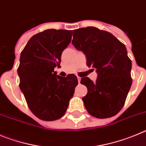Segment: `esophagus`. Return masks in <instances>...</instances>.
<instances>
[{"label":"esophagus","instance_id":"esophagus-1","mask_svg":"<svg viewBox=\"0 0 146 146\" xmlns=\"http://www.w3.org/2000/svg\"><path fill=\"white\" fill-rule=\"evenodd\" d=\"M81 78H80V77H78V83H80V81H81Z\"/></svg>","mask_w":146,"mask_h":146}]
</instances>
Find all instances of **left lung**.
Segmentation results:
<instances>
[{"label": "left lung", "mask_w": 146, "mask_h": 146, "mask_svg": "<svg viewBox=\"0 0 146 146\" xmlns=\"http://www.w3.org/2000/svg\"><path fill=\"white\" fill-rule=\"evenodd\" d=\"M73 37V45L98 73L95 82L88 77L81 80L88 90L82 98L85 108L94 117H112L124 106L132 86V62L126 46L111 33L94 27L75 30Z\"/></svg>", "instance_id": "obj_1"}]
</instances>
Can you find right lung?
I'll return each instance as SVG.
<instances>
[{
    "mask_svg": "<svg viewBox=\"0 0 146 146\" xmlns=\"http://www.w3.org/2000/svg\"><path fill=\"white\" fill-rule=\"evenodd\" d=\"M72 31L48 29L33 35L21 52L17 73L19 88L31 111L44 121L63 116L78 79L74 74L57 75L61 55L69 45Z\"/></svg>",
    "mask_w": 146,
    "mask_h": 146,
    "instance_id": "add662e5",
    "label": "right lung"
}]
</instances>
